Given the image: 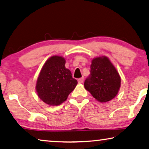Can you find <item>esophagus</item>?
Wrapping results in <instances>:
<instances>
[{"mask_svg":"<svg viewBox=\"0 0 149 149\" xmlns=\"http://www.w3.org/2000/svg\"><path fill=\"white\" fill-rule=\"evenodd\" d=\"M84 78L83 77H81V78H79L78 79H77V81H78L79 84H82L84 82Z\"/></svg>","mask_w":149,"mask_h":149,"instance_id":"34e87169","label":"esophagus"}]
</instances>
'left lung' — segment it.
<instances>
[{
    "mask_svg": "<svg viewBox=\"0 0 149 149\" xmlns=\"http://www.w3.org/2000/svg\"><path fill=\"white\" fill-rule=\"evenodd\" d=\"M90 75L84 87L101 103L109 101L117 95L121 87V77L109 59L105 56L91 60Z\"/></svg>",
    "mask_w": 149,
    "mask_h": 149,
    "instance_id": "1",
    "label": "left lung"
}]
</instances>
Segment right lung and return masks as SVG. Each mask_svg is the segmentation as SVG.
<instances>
[{"instance_id":"1","label":"right lung","mask_w":149,"mask_h":149,"mask_svg":"<svg viewBox=\"0 0 149 149\" xmlns=\"http://www.w3.org/2000/svg\"><path fill=\"white\" fill-rule=\"evenodd\" d=\"M65 58L53 56L45 62L38 77V96L48 105L58 106L67 100L77 84L70 70L65 67Z\"/></svg>"}]
</instances>
